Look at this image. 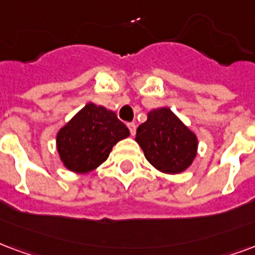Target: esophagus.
Listing matches in <instances>:
<instances>
[{
	"label": "esophagus",
	"instance_id": "obj_1",
	"mask_svg": "<svg viewBox=\"0 0 255 255\" xmlns=\"http://www.w3.org/2000/svg\"><path fill=\"white\" fill-rule=\"evenodd\" d=\"M128 129H129V132H131V135H135V132H136V124L135 123H128Z\"/></svg>",
	"mask_w": 255,
	"mask_h": 255
}]
</instances>
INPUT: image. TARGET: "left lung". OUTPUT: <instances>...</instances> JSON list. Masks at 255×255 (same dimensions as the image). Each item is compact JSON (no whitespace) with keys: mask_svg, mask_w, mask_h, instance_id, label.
I'll return each mask as SVG.
<instances>
[{"mask_svg":"<svg viewBox=\"0 0 255 255\" xmlns=\"http://www.w3.org/2000/svg\"><path fill=\"white\" fill-rule=\"evenodd\" d=\"M136 142L158 170L177 174L188 169L197 151V137L169 108L151 111L136 129Z\"/></svg>","mask_w":255,"mask_h":255,"instance_id":"8db88e82","label":"left lung"}]
</instances>
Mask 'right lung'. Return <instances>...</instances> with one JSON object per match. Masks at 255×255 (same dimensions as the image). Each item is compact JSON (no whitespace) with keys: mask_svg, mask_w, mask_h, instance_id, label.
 I'll use <instances>...</instances> for the list:
<instances>
[{"mask_svg":"<svg viewBox=\"0 0 255 255\" xmlns=\"http://www.w3.org/2000/svg\"><path fill=\"white\" fill-rule=\"evenodd\" d=\"M129 135L116 113L88 104L56 136V147L65 166L75 173H88L101 165L112 147Z\"/></svg>","mask_w":255,"mask_h":255,"instance_id":"add662e5","label":"right lung"}]
</instances>
